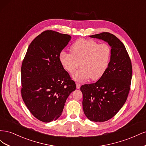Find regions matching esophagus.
Masks as SVG:
<instances>
[{
    "label": "esophagus",
    "mask_w": 146,
    "mask_h": 146,
    "mask_svg": "<svg viewBox=\"0 0 146 146\" xmlns=\"http://www.w3.org/2000/svg\"><path fill=\"white\" fill-rule=\"evenodd\" d=\"M76 88H77V89H80V86H81L80 84L78 82H76Z\"/></svg>",
    "instance_id": "1"
}]
</instances>
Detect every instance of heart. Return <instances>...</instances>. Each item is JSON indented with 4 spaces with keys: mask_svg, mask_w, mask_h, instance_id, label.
Segmentation results:
<instances>
[{
    "mask_svg": "<svg viewBox=\"0 0 146 146\" xmlns=\"http://www.w3.org/2000/svg\"><path fill=\"white\" fill-rule=\"evenodd\" d=\"M70 53L62 51L59 61L63 68L70 74L79 66L82 68L74 74L77 81H85L91 78L98 80L104 76L109 64L111 49L105 43L99 44L92 39H79L70 47Z\"/></svg>",
    "mask_w": 146,
    "mask_h": 146,
    "instance_id": "obj_1",
    "label": "heart"
}]
</instances>
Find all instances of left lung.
<instances>
[{"label": "left lung", "mask_w": 146, "mask_h": 146, "mask_svg": "<svg viewBox=\"0 0 146 146\" xmlns=\"http://www.w3.org/2000/svg\"><path fill=\"white\" fill-rule=\"evenodd\" d=\"M90 36L108 42L111 48L110 61L104 76L96 83L80 88L85 116L91 121L105 122L115 116L127 100L131 63L125 47L114 35L103 32Z\"/></svg>", "instance_id": "1"}]
</instances>
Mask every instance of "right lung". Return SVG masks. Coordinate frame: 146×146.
<instances>
[{
	"label": "right lung",
	"instance_id": "obj_1",
	"mask_svg": "<svg viewBox=\"0 0 146 146\" xmlns=\"http://www.w3.org/2000/svg\"><path fill=\"white\" fill-rule=\"evenodd\" d=\"M71 36L46 30L30 43L21 67L22 98L30 113L44 122L58 119L76 89L59 55Z\"/></svg>",
	"mask_w": 146,
	"mask_h": 146
}]
</instances>
